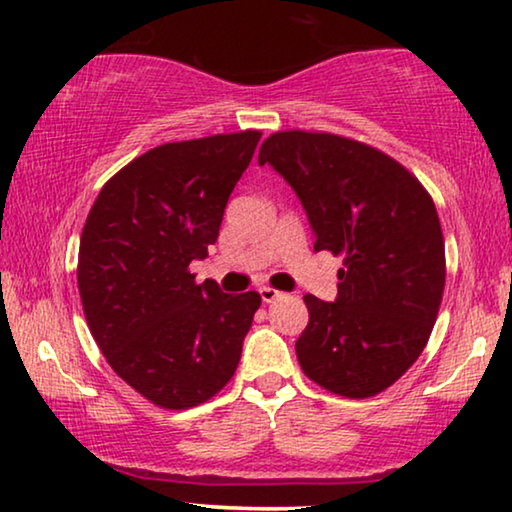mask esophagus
Wrapping results in <instances>:
<instances>
[{
    "label": "esophagus",
    "instance_id": "esophagus-1",
    "mask_svg": "<svg viewBox=\"0 0 512 512\" xmlns=\"http://www.w3.org/2000/svg\"><path fill=\"white\" fill-rule=\"evenodd\" d=\"M259 296H262L264 303H273L276 299H280L282 292H278V289L273 287H259Z\"/></svg>",
    "mask_w": 512,
    "mask_h": 512
}]
</instances>
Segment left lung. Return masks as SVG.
Instances as JSON below:
<instances>
[{
	"label": "left lung",
	"mask_w": 512,
	"mask_h": 512,
	"mask_svg": "<svg viewBox=\"0 0 512 512\" xmlns=\"http://www.w3.org/2000/svg\"><path fill=\"white\" fill-rule=\"evenodd\" d=\"M266 163L299 195L315 250L342 255L335 303L303 296L301 370L342 398H372L416 363L437 322L446 250L432 197L395 158L333 133H273Z\"/></svg>",
	"instance_id": "1"
}]
</instances>
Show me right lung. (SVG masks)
<instances>
[{
  "instance_id": "obj_1",
  "label": "right lung",
  "mask_w": 512,
  "mask_h": 512,
  "mask_svg": "<svg viewBox=\"0 0 512 512\" xmlns=\"http://www.w3.org/2000/svg\"><path fill=\"white\" fill-rule=\"evenodd\" d=\"M262 133L167 142L137 156L98 193L80 236L78 289L110 368L163 409L211 400L234 377L257 292L195 282L225 204Z\"/></svg>"
}]
</instances>
